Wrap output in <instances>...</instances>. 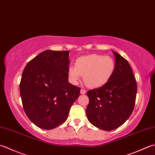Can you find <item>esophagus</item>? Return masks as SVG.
I'll list each match as a JSON object with an SVG mask.
<instances>
[{
    "label": "esophagus",
    "mask_w": 155,
    "mask_h": 155,
    "mask_svg": "<svg viewBox=\"0 0 155 155\" xmlns=\"http://www.w3.org/2000/svg\"><path fill=\"white\" fill-rule=\"evenodd\" d=\"M81 93L83 94V95H84V94L86 93V91L84 90V89H81Z\"/></svg>",
    "instance_id": "1"
}]
</instances>
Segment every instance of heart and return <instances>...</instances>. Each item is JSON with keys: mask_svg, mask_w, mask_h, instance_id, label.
Listing matches in <instances>:
<instances>
[{"mask_svg": "<svg viewBox=\"0 0 155 155\" xmlns=\"http://www.w3.org/2000/svg\"><path fill=\"white\" fill-rule=\"evenodd\" d=\"M116 64L111 56L99 54H90L78 58L74 66L68 68V77L73 83L80 81L83 75V81L87 86L97 88L104 85L114 75Z\"/></svg>", "mask_w": 155, "mask_h": 155, "instance_id": "heart-1", "label": "heart"}]
</instances>
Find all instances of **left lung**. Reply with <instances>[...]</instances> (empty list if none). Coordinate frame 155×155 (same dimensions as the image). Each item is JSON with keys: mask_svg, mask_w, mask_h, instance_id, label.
<instances>
[{"mask_svg": "<svg viewBox=\"0 0 155 155\" xmlns=\"http://www.w3.org/2000/svg\"><path fill=\"white\" fill-rule=\"evenodd\" d=\"M116 67L111 79L87 93L89 99L86 114L91 124L105 131L119 128L134 110L137 84L128 62L116 51Z\"/></svg>", "mask_w": 155, "mask_h": 155, "instance_id": "1", "label": "left lung"}]
</instances>
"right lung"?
<instances>
[{
  "mask_svg": "<svg viewBox=\"0 0 155 155\" xmlns=\"http://www.w3.org/2000/svg\"><path fill=\"white\" fill-rule=\"evenodd\" d=\"M68 51L45 50L23 70L20 94L27 116L36 126L51 130L64 122L81 88L68 83Z\"/></svg>",
  "mask_w": 155,
  "mask_h": 155,
  "instance_id": "obj_1",
  "label": "right lung"
}]
</instances>
